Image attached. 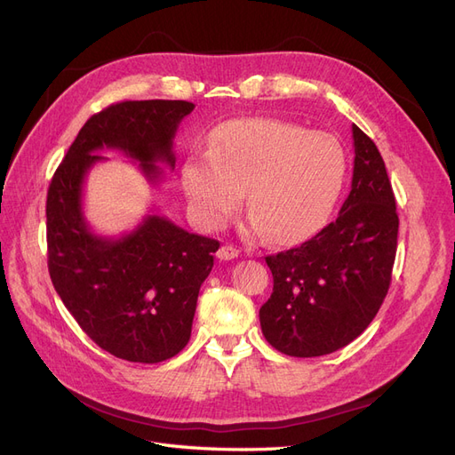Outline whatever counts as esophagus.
Returning <instances> with one entry per match:
<instances>
[{
    "label": "esophagus",
    "instance_id": "esophagus-1",
    "mask_svg": "<svg viewBox=\"0 0 455 455\" xmlns=\"http://www.w3.org/2000/svg\"><path fill=\"white\" fill-rule=\"evenodd\" d=\"M216 256L220 259H233V258L239 256V249H235V246H231V244H224V246H220V251L216 252Z\"/></svg>",
    "mask_w": 455,
    "mask_h": 455
}]
</instances>
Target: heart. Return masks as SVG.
<instances>
[{"instance_id": "1", "label": "heart", "mask_w": 455, "mask_h": 455, "mask_svg": "<svg viewBox=\"0 0 455 455\" xmlns=\"http://www.w3.org/2000/svg\"><path fill=\"white\" fill-rule=\"evenodd\" d=\"M332 134L271 117L233 119L182 167L189 211L203 229L222 228L246 197V233L296 244L321 229L346 178Z\"/></svg>"}]
</instances>
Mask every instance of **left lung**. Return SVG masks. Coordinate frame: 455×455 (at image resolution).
I'll use <instances>...</instances> for the list:
<instances>
[{
	"label": "left lung",
	"mask_w": 455,
	"mask_h": 455,
	"mask_svg": "<svg viewBox=\"0 0 455 455\" xmlns=\"http://www.w3.org/2000/svg\"><path fill=\"white\" fill-rule=\"evenodd\" d=\"M355 164L338 218L296 249L266 258L271 298L259 307L261 332L291 356L346 347L379 311L391 284L398 216L379 149L353 125Z\"/></svg>",
	"instance_id": "8db88e82"
}]
</instances>
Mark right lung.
<instances>
[{
    "label": "right lung",
    "mask_w": 455,
    "mask_h": 455,
    "mask_svg": "<svg viewBox=\"0 0 455 455\" xmlns=\"http://www.w3.org/2000/svg\"><path fill=\"white\" fill-rule=\"evenodd\" d=\"M186 100H127L94 114L54 172L47 191V266L54 291L84 332L117 359L154 364L172 359L191 336L203 281L220 243L148 214L119 239L91 231L84 182L102 149H119L156 184L172 169V140L194 112Z\"/></svg>",
    "instance_id": "add662e5"
}]
</instances>
